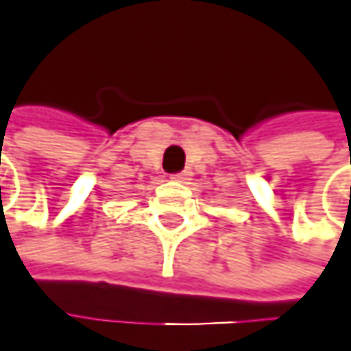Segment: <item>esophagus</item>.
<instances>
[{
    "mask_svg": "<svg viewBox=\"0 0 351 351\" xmlns=\"http://www.w3.org/2000/svg\"><path fill=\"white\" fill-rule=\"evenodd\" d=\"M187 177H189V174H187V172H177V174H172V177H170V179H172V181H185Z\"/></svg>",
    "mask_w": 351,
    "mask_h": 351,
    "instance_id": "34e87169",
    "label": "esophagus"
}]
</instances>
